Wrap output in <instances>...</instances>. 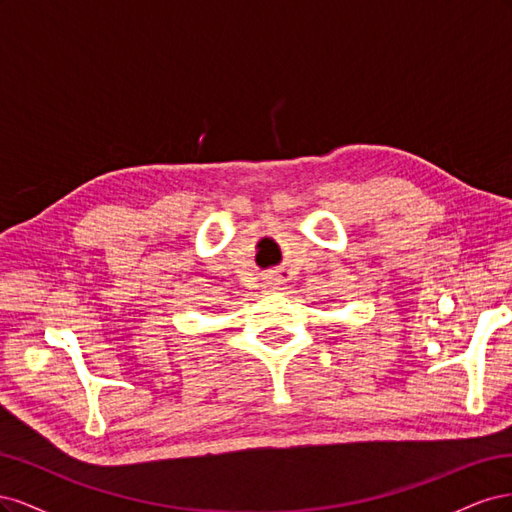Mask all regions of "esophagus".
<instances>
[{
    "label": "esophagus",
    "mask_w": 512,
    "mask_h": 512,
    "mask_svg": "<svg viewBox=\"0 0 512 512\" xmlns=\"http://www.w3.org/2000/svg\"><path fill=\"white\" fill-rule=\"evenodd\" d=\"M284 284H286V277L277 273V275H269L262 286H265L269 292H275V290H282Z\"/></svg>",
    "instance_id": "34e87169"
}]
</instances>
